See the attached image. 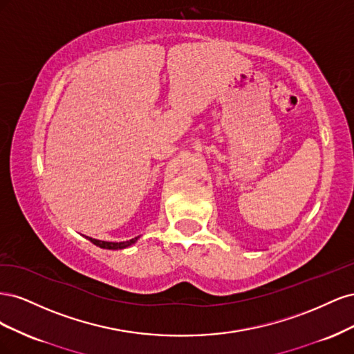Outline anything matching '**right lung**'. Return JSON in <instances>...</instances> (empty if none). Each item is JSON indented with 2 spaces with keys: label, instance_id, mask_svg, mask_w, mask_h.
<instances>
[{
  "label": "right lung",
  "instance_id": "add662e5",
  "mask_svg": "<svg viewBox=\"0 0 354 354\" xmlns=\"http://www.w3.org/2000/svg\"><path fill=\"white\" fill-rule=\"evenodd\" d=\"M87 239L90 242H93L94 245L100 246V248H104V250H122V248H127V246L133 245L138 238H133L130 241H124V242H104V241H97V239H93V238H88Z\"/></svg>",
  "mask_w": 354,
  "mask_h": 354
}]
</instances>
